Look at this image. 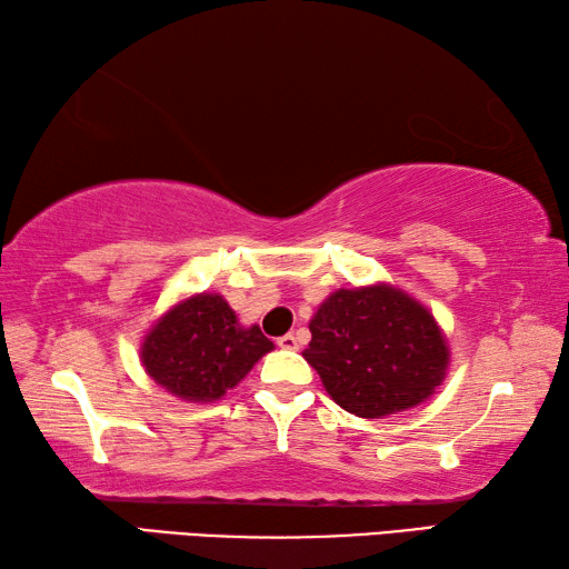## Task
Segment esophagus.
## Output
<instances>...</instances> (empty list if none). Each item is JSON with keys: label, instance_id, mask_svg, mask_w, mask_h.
Segmentation results:
<instances>
[{"label": "esophagus", "instance_id": "esophagus-1", "mask_svg": "<svg viewBox=\"0 0 569 569\" xmlns=\"http://www.w3.org/2000/svg\"><path fill=\"white\" fill-rule=\"evenodd\" d=\"M277 345L282 347V350H297V337L292 332H287V335L279 337Z\"/></svg>", "mask_w": 569, "mask_h": 569}]
</instances>
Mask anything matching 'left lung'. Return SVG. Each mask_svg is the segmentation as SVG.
<instances>
[{
  "instance_id": "8db88e82",
  "label": "left lung",
  "mask_w": 569,
  "mask_h": 569,
  "mask_svg": "<svg viewBox=\"0 0 569 569\" xmlns=\"http://www.w3.org/2000/svg\"><path fill=\"white\" fill-rule=\"evenodd\" d=\"M310 332L302 357L327 395L365 420L430 400L450 365L432 312L392 284L332 292L317 307Z\"/></svg>"
}]
</instances>
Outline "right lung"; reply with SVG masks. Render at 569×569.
I'll list each match as a JSON object with an SVG mask.
<instances>
[{
    "label": "right lung",
    "instance_id": "right-lung-1",
    "mask_svg": "<svg viewBox=\"0 0 569 569\" xmlns=\"http://www.w3.org/2000/svg\"><path fill=\"white\" fill-rule=\"evenodd\" d=\"M257 325L242 327L222 295H192L144 335L139 360L152 380L187 402H214L272 352Z\"/></svg>",
    "mask_w": 569,
    "mask_h": 569
}]
</instances>
